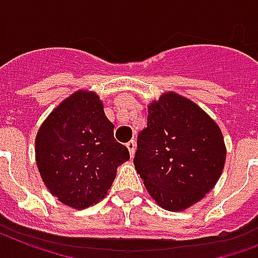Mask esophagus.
Here are the masks:
<instances>
[{"mask_svg": "<svg viewBox=\"0 0 258 258\" xmlns=\"http://www.w3.org/2000/svg\"><path fill=\"white\" fill-rule=\"evenodd\" d=\"M126 148L129 149V153H131V156L133 157V155H135V152H136V141H135V140H131V141H127Z\"/></svg>", "mask_w": 258, "mask_h": 258, "instance_id": "34e87169", "label": "esophagus"}]
</instances>
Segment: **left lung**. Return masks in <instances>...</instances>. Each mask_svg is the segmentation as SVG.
Here are the masks:
<instances>
[{
    "instance_id": "1",
    "label": "left lung",
    "mask_w": 258,
    "mask_h": 258,
    "mask_svg": "<svg viewBox=\"0 0 258 258\" xmlns=\"http://www.w3.org/2000/svg\"><path fill=\"white\" fill-rule=\"evenodd\" d=\"M226 159L222 132L197 103L168 91L148 106L136 171L160 207L183 211L218 181Z\"/></svg>"
}]
</instances>
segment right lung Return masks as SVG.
Returning a JSON list of instances; mask_svg holds the SVG:
<instances>
[{"label": "right lung", "mask_w": 258, "mask_h": 258, "mask_svg": "<svg viewBox=\"0 0 258 258\" xmlns=\"http://www.w3.org/2000/svg\"><path fill=\"white\" fill-rule=\"evenodd\" d=\"M114 125L94 91L66 98L41 123L35 141L44 184L61 203L82 210L106 197L129 151L115 141Z\"/></svg>", "instance_id": "add662e5"}]
</instances>
